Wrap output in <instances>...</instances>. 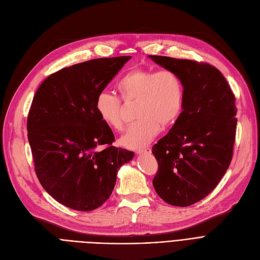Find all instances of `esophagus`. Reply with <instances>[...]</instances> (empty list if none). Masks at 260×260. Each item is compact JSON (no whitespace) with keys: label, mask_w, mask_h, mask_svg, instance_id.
Listing matches in <instances>:
<instances>
[{"label":"esophagus","mask_w":260,"mask_h":260,"mask_svg":"<svg viewBox=\"0 0 260 260\" xmlns=\"http://www.w3.org/2000/svg\"><path fill=\"white\" fill-rule=\"evenodd\" d=\"M152 149L149 147H144V148H139L136 151V154L137 155H141V154H151Z\"/></svg>","instance_id":"34e87169"}]
</instances>
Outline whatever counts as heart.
<instances>
[{
	"mask_svg": "<svg viewBox=\"0 0 260 260\" xmlns=\"http://www.w3.org/2000/svg\"><path fill=\"white\" fill-rule=\"evenodd\" d=\"M124 101H137L136 116L120 138V144L137 149L151 142L160 133L161 125L169 126L179 118L183 108L184 87L176 73L139 68L128 72L117 83ZM94 111L101 121L113 129L122 128L121 101L114 93L102 90L94 99Z\"/></svg>",
	"mask_w": 260,
	"mask_h": 260,
	"instance_id": "b5f03b06",
	"label": "heart"
}]
</instances>
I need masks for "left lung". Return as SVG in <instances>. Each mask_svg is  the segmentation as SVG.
I'll list each match as a JSON object with an SVG mask.
<instances>
[{
    "label": "left lung",
    "instance_id": "left-lung-1",
    "mask_svg": "<svg viewBox=\"0 0 260 260\" xmlns=\"http://www.w3.org/2000/svg\"><path fill=\"white\" fill-rule=\"evenodd\" d=\"M178 75L184 87L181 115L152 149L158 162L153 185L175 207H188L219 183L233 156L235 95L222 74L208 63L148 56Z\"/></svg>",
    "mask_w": 260,
    "mask_h": 260
}]
</instances>
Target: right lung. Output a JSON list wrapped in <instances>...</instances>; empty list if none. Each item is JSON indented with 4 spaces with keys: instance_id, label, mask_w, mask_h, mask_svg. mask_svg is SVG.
Segmentation results:
<instances>
[{
    "instance_id": "right-lung-1",
    "label": "right lung",
    "mask_w": 260,
    "mask_h": 260,
    "mask_svg": "<svg viewBox=\"0 0 260 260\" xmlns=\"http://www.w3.org/2000/svg\"><path fill=\"white\" fill-rule=\"evenodd\" d=\"M129 59L65 67L46 78L35 94L27 118L35 171L46 192L67 208L88 212L101 207L113 193L119 169L134 157L112 145L114 133L94 111L97 94Z\"/></svg>"
}]
</instances>
